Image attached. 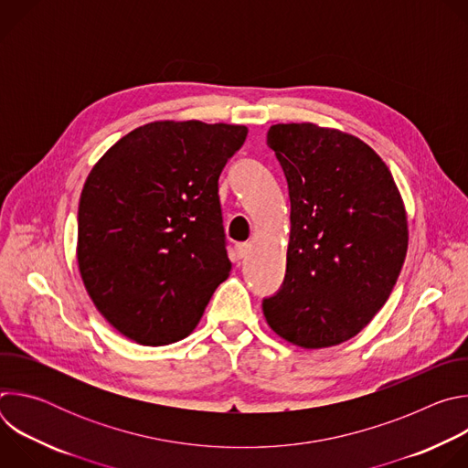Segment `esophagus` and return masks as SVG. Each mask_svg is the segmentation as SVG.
<instances>
[{
  "label": "esophagus",
  "mask_w": 468,
  "mask_h": 468,
  "mask_svg": "<svg viewBox=\"0 0 468 468\" xmlns=\"http://www.w3.org/2000/svg\"><path fill=\"white\" fill-rule=\"evenodd\" d=\"M250 251H251V244H250V242H239V244H235V255H237V259L248 257Z\"/></svg>",
  "instance_id": "obj_1"
}]
</instances>
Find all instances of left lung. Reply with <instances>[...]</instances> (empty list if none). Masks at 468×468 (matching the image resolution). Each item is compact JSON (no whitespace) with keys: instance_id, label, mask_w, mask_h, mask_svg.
Masks as SVG:
<instances>
[{"instance_id":"obj_1","label":"left lung","mask_w":468,"mask_h":468,"mask_svg":"<svg viewBox=\"0 0 468 468\" xmlns=\"http://www.w3.org/2000/svg\"><path fill=\"white\" fill-rule=\"evenodd\" d=\"M266 144L291 197L287 272L262 300L269 325L302 348L335 346L387 302L408 253V218L379 155L314 123H276Z\"/></svg>"}]
</instances>
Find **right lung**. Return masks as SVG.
<instances>
[{
	"label": "right lung",
	"mask_w": 468,
	"mask_h": 468,
	"mask_svg": "<svg viewBox=\"0 0 468 468\" xmlns=\"http://www.w3.org/2000/svg\"><path fill=\"white\" fill-rule=\"evenodd\" d=\"M248 129L154 122L120 139L80 199L78 262L98 311L144 346L185 339L228 280L218 177Z\"/></svg>",
	"instance_id": "right-lung-1"
}]
</instances>
